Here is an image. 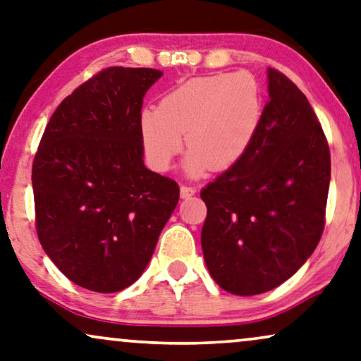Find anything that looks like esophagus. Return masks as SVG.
Segmentation results:
<instances>
[{
    "label": "esophagus",
    "instance_id": "esophagus-1",
    "mask_svg": "<svg viewBox=\"0 0 361 361\" xmlns=\"http://www.w3.org/2000/svg\"><path fill=\"white\" fill-rule=\"evenodd\" d=\"M195 187H192V185H180V197L182 199H189V197H192V195L195 194Z\"/></svg>",
    "mask_w": 361,
    "mask_h": 361
}]
</instances>
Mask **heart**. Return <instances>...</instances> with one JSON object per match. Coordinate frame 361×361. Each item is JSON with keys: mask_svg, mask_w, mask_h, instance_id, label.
Wrapping results in <instances>:
<instances>
[{"mask_svg": "<svg viewBox=\"0 0 361 361\" xmlns=\"http://www.w3.org/2000/svg\"><path fill=\"white\" fill-rule=\"evenodd\" d=\"M260 112V91L250 74L192 78L164 94L159 106L140 112L144 154L152 169L167 171L185 133L189 174L226 171L250 146Z\"/></svg>", "mask_w": 361, "mask_h": 361, "instance_id": "1", "label": "heart"}]
</instances>
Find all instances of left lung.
<instances>
[{
	"mask_svg": "<svg viewBox=\"0 0 361 361\" xmlns=\"http://www.w3.org/2000/svg\"><path fill=\"white\" fill-rule=\"evenodd\" d=\"M330 149L305 94L269 68V101L250 146L200 190L202 252L233 295L269 292L313 254L325 227Z\"/></svg>",
	"mask_w": 361,
	"mask_h": 361,
	"instance_id": "left-lung-1",
	"label": "left lung"
}]
</instances>
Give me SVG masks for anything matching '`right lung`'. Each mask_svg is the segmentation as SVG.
<instances>
[{
    "instance_id": "right-lung-1",
    "label": "right lung",
    "mask_w": 361,
    "mask_h": 361,
    "mask_svg": "<svg viewBox=\"0 0 361 361\" xmlns=\"http://www.w3.org/2000/svg\"><path fill=\"white\" fill-rule=\"evenodd\" d=\"M162 76L106 68L51 116L32 161L35 222L54 265L79 287L112 293L144 272L179 202V185L146 169L140 109Z\"/></svg>"
}]
</instances>
